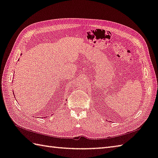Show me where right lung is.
Wrapping results in <instances>:
<instances>
[{
    "label": "right lung",
    "instance_id": "right-lung-1",
    "mask_svg": "<svg viewBox=\"0 0 158 158\" xmlns=\"http://www.w3.org/2000/svg\"><path fill=\"white\" fill-rule=\"evenodd\" d=\"M21 55H22V54H21ZM14 92V91H13ZM14 97H15V96H14Z\"/></svg>",
    "mask_w": 158,
    "mask_h": 158
}]
</instances>
